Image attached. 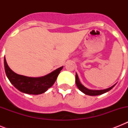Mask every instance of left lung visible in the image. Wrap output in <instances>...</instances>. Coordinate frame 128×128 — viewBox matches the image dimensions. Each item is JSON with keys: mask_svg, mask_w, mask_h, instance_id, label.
Instances as JSON below:
<instances>
[{"mask_svg": "<svg viewBox=\"0 0 128 128\" xmlns=\"http://www.w3.org/2000/svg\"><path fill=\"white\" fill-rule=\"evenodd\" d=\"M76 83L77 87L78 88V89L80 90L81 92H82L84 94H85L88 96H98V95H101V94H103L106 93V92H107L110 91L111 89H112V88H113L116 85L115 84V85L112 86V87L105 90H89V89H88L87 88H86L85 86H84L80 83V80H79V78H78V74H76Z\"/></svg>", "mask_w": 128, "mask_h": 128, "instance_id": "1", "label": "left lung"}]
</instances>
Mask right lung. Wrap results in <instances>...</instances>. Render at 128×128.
Listing matches in <instances>:
<instances>
[{"mask_svg": "<svg viewBox=\"0 0 128 128\" xmlns=\"http://www.w3.org/2000/svg\"><path fill=\"white\" fill-rule=\"evenodd\" d=\"M4 62L5 72L11 84L21 92L34 95L41 94L47 91V90L54 84L58 74L63 68L62 66L44 76L32 78L17 74L9 68L5 58Z\"/></svg>", "mask_w": 128, "mask_h": 128, "instance_id": "add662e5", "label": "right lung"}]
</instances>
